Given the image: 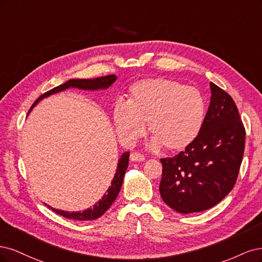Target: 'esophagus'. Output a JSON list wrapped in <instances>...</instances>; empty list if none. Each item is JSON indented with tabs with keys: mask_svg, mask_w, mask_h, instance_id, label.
<instances>
[{
	"mask_svg": "<svg viewBox=\"0 0 262 262\" xmlns=\"http://www.w3.org/2000/svg\"><path fill=\"white\" fill-rule=\"evenodd\" d=\"M129 159H130V161H133V162H141V161H143V160H145V156L139 154V152H133L130 155Z\"/></svg>",
	"mask_w": 262,
	"mask_h": 262,
	"instance_id": "34e87169",
	"label": "esophagus"
}]
</instances>
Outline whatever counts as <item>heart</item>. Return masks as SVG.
<instances>
[{
  "label": "heart",
  "mask_w": 262,
  "mask_h": 262,
  "mask_svg": "<svg viewBox=\"0 0 262 262\" xmlns=\"http://www.w3.org/2000/svg\"><path fill=\"white\" fill-rule=\"evenodd\" d=\"M206 119L201 92L166 78H146L130 86L126 102L117 101L113 122L121 140L134 142L148 123L151 147L180 152L197 140Z\"/></svg>",
  "instance_id": "heart-1"
}]
</instances>
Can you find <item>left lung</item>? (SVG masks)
Here are the masks:
<instances>
[{"label": "left lung", "instance_id": "8db88e82", "mask_svg": "<svg viewBox=\"0 0 262 262\" xmlns=\"http://www.w3.org/2000/svg\"><path fill=\"white\" fill-rule=\"evenodd\" d=\"M211 98L197 140L173 158L161 159L160 195L179 213L217 205L237 180L245 149V128L229 94L210 82Z\"/></svg>", "mask_w": 262, "mask_h": 262}]
</instances>
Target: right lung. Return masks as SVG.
I'll list each match as a JSON object with an SVG mask.
<instances>
[{"label":"right lung","instance_id":"right-lung-1","mask_svg":"<svg viewBox=\"0 0 262 262\" xmlns=\"http://www.w3.org/2000/svg\"><path fill=\"white\" fill-rule=\"evenodd\" d=\"M117 77L115 75H108L104 76V77H98L94 79H70L69 81H66L63 85L57 86L51 90H49L46 94L40 96L36 102L32 104L30 107L28 114L30 113L31 110L36 106V104L40 101L50 97L51 95L57 94V92L64 91L69 88H77L81 90H104L107 89L110 86L113 85ZM128 161H129V152H124L121 158L119 159V162H117V167H116V172L114 174L113 180L111 182V186H110L106 190V192L102 196L98 202L92 206L89 209H86L83 211H76V212H69V211H64V210H58L54 209L52 207L48 206L50 209H52L55 213L63 215L64 217L67 219H72V220H78V221H91V220H96V219L100 217L102 214L105 213V211L112 206L114 200L116 199L117 195L121 190L123 180H124V175L126 170H127L128 166Z\"/></svg>","mask_w":262,"mask_h":262}]
</instances>
